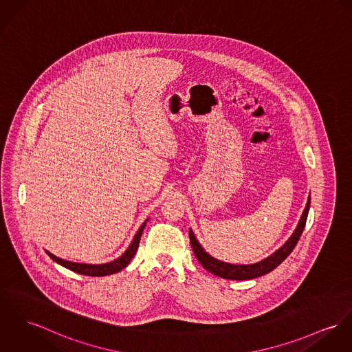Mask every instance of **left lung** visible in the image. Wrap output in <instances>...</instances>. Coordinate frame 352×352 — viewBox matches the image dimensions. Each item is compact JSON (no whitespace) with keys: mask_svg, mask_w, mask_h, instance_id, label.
Segmentation results:
<instances>
[{"mask_svg":"<svg viewBox=\"0 0 352 352\" xmlns=\"http://www.w3.org/2000/svg\"><path fill=\"white\" fill-rule=\"evenodd\" d=\"M309 206H311V196L308 197L307 201V207L301 215V219L297 224V228L294 230V232L292 234V236L287 241V243L280 248L276 253H273L272 256L265 258L261 262H256L253 265H231L227 262L218 261L217 258L207 254L203 248L200 246V243L197 242V239L195 238L192 230H190V241H191L192 250L193 254L197 258V261L201 263V266L208 270L210 273L227 278V280H236V281H242V280H253L256 277H261L263 274H267L269 272L274 270L283 261L287 259V256L293 252V249L296 248L304 227L307 223V218H308V211H309Z\"/></svg>","mask_w":352,"mask_h":352,"instance_id":"8db88e82","label":"left lung"}]
</instances>
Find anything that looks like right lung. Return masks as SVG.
Instances as JSON below:
<instances>
[{
    "instance_id": "1",
    "label": "right lung",
    "mask_w": 352,
    "mask_h": 352,
    "mask_svg": "<svg viewBox=\"0 0 352 352\" xmlns=\"http://www.w3.org/2000/svg\"><path fill=\"white\" fill-rule=\"evenodd\" d=\"M145 223H142V226L140 227V230L137 231L131 245L129 246L128 250L120 256L117 258L116 261L113 262H109V263H103V265H86V263H76V262H69V261H64L62 258H58V256L51 254L50 252H47V254L51 256L55 262H58L59 265H62L64 267L75 272V273H79V274H85V276H91V277H102V276H109V274H114V273H118L120 270L125 269L130 263L131 258L135 254L137 249H138V245H140V239H141V235H142V231H144V227Z\"/></svg>"
}]
</instances>
